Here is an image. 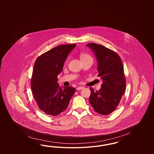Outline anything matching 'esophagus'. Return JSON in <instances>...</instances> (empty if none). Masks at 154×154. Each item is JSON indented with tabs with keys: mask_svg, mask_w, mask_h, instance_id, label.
<instances>
[{
	"mask_svg": "<svg viewBox=\"0 0 154 154\" xmlns=\"http://www.w3.org/2000/svg\"><path fill=\"white\" fill-rule=\"evenodd\" d=\"M84 87H77V90H78V91H79V90H81V89H84Z\"/></svg>",
	"mask_w": 154,
	"mask_h": 154,
	"instance_id": "34e87169",
	"label": "esophagus"
}]
</instances>
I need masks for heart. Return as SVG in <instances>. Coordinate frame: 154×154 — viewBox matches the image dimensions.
Returning <instances> with one entry per match:
<instances>
[{
	"label": "heart",
	"mask_w": 154,
	"mask_h": 154,
	"mask_svg": "<svg viewBox=\"0 0 154 154\" xmlns=\"http://www.w3.org/2000/svg\"><path fill=\"white\" fill-rule=\"evenodd\" d=\"M80 56L81 60V59H84L90 58H91L90 55H89L88 54L85 53V52H81Z\"/></svg>",
	"instance_id": "b5f03b06"
}]
</instances>
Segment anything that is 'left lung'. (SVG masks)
Returning <instances> with one entry per match:
<instances>
[{
	"label": "left lung",
	"mask_w": 154,
	"mask_h": 154,
	"mask_svg": "<svg viewBox=\"0 0 154 154\" xmlns=\"http://www.w3.org/2000/svg\"><path fill=\"white\" fill-rule=\"evenodd\" d=\"M95 53L97 60L98 77L102 80V87L94 91L90 88L89 102L96 112L109 115L116 109L126 88L122 60L116 52L100 44L87 45Z\"/></svg>",
	"instance_id": "1"
}]
</instances>
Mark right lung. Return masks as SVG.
<instances>
[{"label":"right lung","mask_w":154,"mask_h":154,"mask_svg":"<svg viewBox=\"0 0 154 154\" xmlns=\"http://www.w3.org/2000/svg\"><path fill=\"white\" fill-rule=\"evenodd\" d=\"M76 44H63L44 52L36 59L30 80L32 95L38 108L56 116L66 110L75 89L59 87L57 76L70 52Z\"/></svg>","instance_id":"right-lung-1"}]
</instances>
